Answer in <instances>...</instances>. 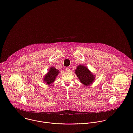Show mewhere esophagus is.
Listing matches in <instances>:
<instances>
[{"mask_svg":"<svg viewBox=\"0 0 133 133\" xmlns=\"http://www.w3.org/2000/svg\"><path fill=\"white\" fill-rule=\"evenodd\" d=\"M65 69H66V71H69V67H66Z\"/></svg>","mask_w":133,"mask_h":133,"instance_id":"esophagus-1","label":"esophagus"}]
</instances>
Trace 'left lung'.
Instances as JSON below:
<instances>
[{
  "instance_id": "left-lung-1",
  "label": "left lung",
  "mask_w": 133,
  "mask_h": 133,
  "mask_svg": "<svg viewBox=\"0 0 133 133\" xmlns=\"http://www.w3.org/2000/svg\"><path fill=\"white\" fill-rule=\"evenodd\" d=\"M75 74L80 82L85 86L90 85L95 80V76L85 66H78L75 70Z\"/></svg>"
}]
</instances>
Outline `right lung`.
I'll return each instance as SVG.
<instances>
[{"label": "right lung", "mask_w": 133, "mask_h": 133, "mask_svg": "<svg viewBox=\"0 0 133 133\" xmlns=\"http://www.w3.org/2000/svg\"><path fill=\"white\" fill-rule=\"evenodd\" d=\"M59 72L58 69L55 67H51L49 68L48 73L44 76V81L48 85L52 84L54 82Z\"/></svg>", "instance_id": "add662e5"}]
</instances>
